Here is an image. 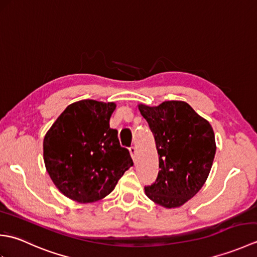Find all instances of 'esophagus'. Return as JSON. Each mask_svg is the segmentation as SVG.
Wrapping results in <instances>:
<instances>
[{
  "instance_id": "obj_1",
  "label": "esophagus",
  "mask_w": 257,
  "mask_h": 257,
  "mask_svg": "<svg viewBox=\"0 0 257 257\" xmlns=\"http://www.w3.org/2000/svg\"><path fill=\"white\" fill-rule=\"evenodd\" d=\"M129 154L132 156L133 160L136 161V155H137V150H136L135 147H132V148H129Z\"/></svg>"
}]
</instances>
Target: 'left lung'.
I'll return each mask as SVG.
<instances>
[{"instance_id":"left-lung-1","label":"left lung","mask_w":257,"mask_h":257,"mask_svg":"<svg viewBox=\"0 0 257 257\" xmlns=\"http://www.w3.org/2000/svg\"><path fill=\"white\" fill-rule=\"evenodd\" d=\"M138 109L156 141L159 157L158 178L145 188L148 198L167 209L179 207L199 192L214 160V132L206 119L181 100L163 101Z\"/></svg>"}]
</instances>
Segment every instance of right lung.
<instances>
[{"mask_svg":"<svg viewBox=\"0 0 257 257\" xmlns=\"http://www.w3.org/2000/svg\"><path fill=\"white\" fill-rule=\"evenodd\" d=\"M114 102L70 103L48 129L43 157L53 183L68 199L91 203L105 198L134 165L109 127Z\"/></svg>","mask_w":257,"mask_h":257,"instance_id":"obj_1","label":"right lung"}]
</instances>
